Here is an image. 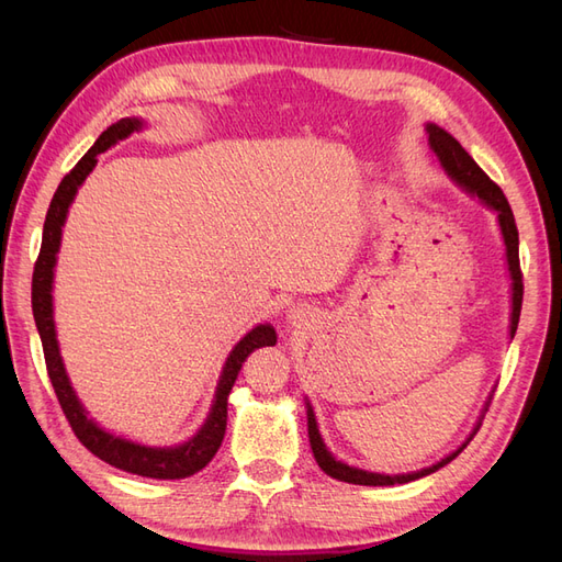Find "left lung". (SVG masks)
Listing matches in <instances>:
<instances>
[{
  "mask_svg": "<svg viewBox=\"0 0 562 562\" xmlns=\"http://www.w3.org/2000/svg\"><path fill=\"white\" fill-rule=\"evenodd\" d=\"M427 133H429V147L434 149V155L438 157L440 166L446 168V173L454 182L462 184L464 190H469L471 194L479 196L483 203H487L492 211H497L502 236H504V246H506V262H508V271H512V281H514L512 283V291H514V295H512V302H514V307H512V337H514L516 328H518L520 307H522V271H520V258H518V227H516V220H514V211H512V206H508V201H506L504 192L499 190V184L492 182L485 176L483 168L469 157V151L462 145H459L448 131H443L436 124H429ZM485 411H487V407H485ZM307 429H310V446H312L316 464L321 467L323 473H328L330 479L353 483V485H396V483L417 481V479H422V475H429V473L438 471L440 467L450 464L452 459L469 446V440L473 438V434L481 429V422L475 424L473 434L464 440V443L459 446L452 454H448L446 459H440L438 464H434L429 469H422L417 473H403V475L372 473V471H363V469H356V467L337 462V459L326 450V443H323V438H321L318 427H316V417H314V411H312L310 403H307Z\"/></svg>",
  "mask_w": 562,
  "mask_h": 562,
  "instance_id": "1",
  "label": "left lung"
}]
</instances>
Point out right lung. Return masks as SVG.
Wrapping results in <instances>:
<instances>
[{
  "instance_id": "add662e5",
  "label": "right lung",
  "mask_w": 562,
  "mask_h": 562,
  "mask_svg": "<svg viewBox=\"0 0 562 562\" xmlns=\"http://www.w3.org/2000/svg\"><path fill=\"white\" fill-rule=\"evenodd\" d=\"M143 126L140 119H119L108 131L100 133L95 145L79 159V164L67 173L58 190L50 199V206L44 220V236L40 258L35 262V271H32V314H35L37 330L42 337L44 347V361L50 386H54L58 403L63 413L70 422L75 436L79 443L91 450L103 462L112 464L114 469H122L135 475H145V479H159V481H178L190 479V475L199 473L215 457L217 448L223 446L225 429H227V396L236 382V375L248 359V353L277 345V333L271 326H255L239 345H236L229 353V359L220 375V384L215 391L213 411L206 419V424L199 429L194 438L178 448H145L138 443H131L126 438L112 436L110 431L100 429L93 419L87 417L79 398L75 396L72 384L67 380V372L58 351L56 339V326H54V297H50V288H54V267H56V252L60 248V234L67 217V209L77 194V187L87 180V176L93 171L100 151L112 147L116 140H124L126 135L138 131Z\"/></svg>"
}]
</instances>
